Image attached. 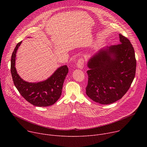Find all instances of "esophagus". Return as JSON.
Segmentation results:
<instances>
[{
  "mask_svg": "<svg viewBox=\"0 0 147 147\" xmlns=\"http://www.w3.org/2000/svg\"><path fill=\"white\" fill-rule=\"evenodd\" d=\"M84 66V61L82 58H80L77 63V67L80 69H82Z\"/></svg>",
  "mask_w": 147,
  "mask_h": 147,
  "instance_id": "1",
  "label": "esophagus"
}]
</instances>
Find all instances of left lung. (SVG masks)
<instances>
[{"label": "left lung", "mask_w": 147, "mask_h": 147, "mask_svg": "<svg viewBox=\"0 0 147 147\" xmlns=\"http://www.w3.org/2000/svg\"><path fill=\"white\" fill-rule=\"evenodd\" d=\"M120 44L100 49L88 62L86 94L103 105L115 102L127 92L134 78L136 59L130 40L119 34Z\"/></svg>", "instance_id": "obj_1"}]
</instances>
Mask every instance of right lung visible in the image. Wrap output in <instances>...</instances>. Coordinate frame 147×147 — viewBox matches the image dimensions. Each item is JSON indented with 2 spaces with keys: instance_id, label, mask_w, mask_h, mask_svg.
I'll list each match as a JSON object with an SVG mask.
<instances>
[{
  "instance_id": "add662e5",
  "label": "right lung",
  "mask_w": 147,
  "mask_h": 147,
  "mask_svg": "<svg viewBox=\"0 0 147 147\" xmlns=\"http://www.w3.org/2000/svg\"><path fill=\"white\" fill-rule=\"evenodd\" d=\"M22 42L18 43L11 58V74L14 84L20 94L28 102L36 107L52 105L60 97L65 79L69 72L66 65L62 66L46 80L38 82L24 81L17 74L15 65L16 53Z\"/></svg>"
}]
</instances>
